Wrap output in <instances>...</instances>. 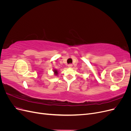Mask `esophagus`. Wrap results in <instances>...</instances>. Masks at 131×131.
Masks as SVG:
<instances>
[{"label": "esophagus", "mask_w": 131, "mask_h": 131, "mask_svg": "<svg viewBox=\"0 0 131 131\" xmlns=\"http://www.w3.org/2000/svg\"><path fill=\"white\" fill-rule=\"evenodd\" d=\"M68 66V67H69V68H72V66H73L72 64H69Z\"/></svg>", "instance_id": "obj_1"}]
</instances>
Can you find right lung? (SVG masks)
I'll use <instances>...</instances> for the list:
<instances>
[{
  "instance_id": "right-lung-1",
  "label": "right lung",
  "mask_w": 131,
  "mask_h": 131,
  "mask_svg": "<svg viewBox=\"0 0 131 131\" xmlns=\"http://www.w3.org/2000/svg\"><path fill=\"white\" fill-rule=\"evenodd\" d=\"M53 72H54V73L55 75H57V74H58V72H57V71L56 69L54 70H53Z\"/></svg>"
}]
</instances>
